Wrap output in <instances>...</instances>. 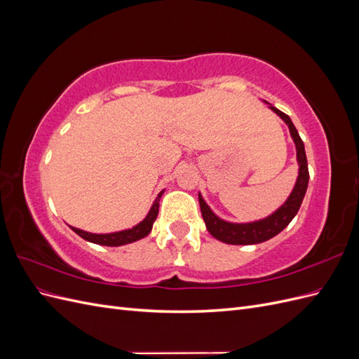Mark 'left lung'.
<instances>
[{"instance_id":"left-lung-1","label":"left lung","mask_w":359,"mask_h":359,"mask_svg":"<svg viewBox=\"0 0 359 359\" xmlns=\"http://www.w3.org/2000/svg\"><path fill=\"white\" fill-rule=\"evenodd\" d=\"M265 102V100H264ZM269 109L274 114H277L286 126L289 127L290 136L293 139V144L297 148V161H298V177L295 181V186H293L287 199L281 203L278 208L269 214L265 219L255 220V222H247V223H233L220 219L211 208L210 205L205 202L202 194L199 193V205L206 229L208 232L224 244H233V245H250V244H259L271 240V238L278 235L285 227L292 222L293 217L297 215L299 206L302 203L304 196H306L307 186H309V165H307V157H306V149H304V142L299 137L298 130L293 126L292 119L278 111L271 103L265 102Z\"/></svg>"}]
</instances>
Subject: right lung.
I'll return each mask as SVG.
<instances>
[{
  "label": "right lung",
  "mask_w": 359,
  "mask_h": 359,
  "mask_svg": "<svg viewBox=\"0 0 359 359\" xmlns=\"http://www.w3.org/2000/svg\"><path fill=\"white\" fill-rule=\"evenodd\" d=\"M165 190H161L156 201L151 205V208L147 214L145 219L142 222H139L137 224H135L130 229H124V231H118V232H111V233H93V232H86L82 229H78V227L70 226V229L78 233L81 238H83L85 241L93 243V244H99V245H107V247H119V245H126L130 243H135L137 240H142L145 238L151 229H153V224L157 219L158 214V203H160V198L163 196Z\"/></svg>",
  "instance_id": "1"
}]
</instances>
